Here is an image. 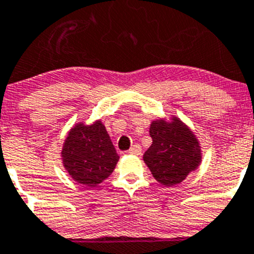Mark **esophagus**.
I'll use <instances>...</instances> for the list:
<instances>
[{
  "label": "esophagus",
  "mask_w": 254,
  "mask_h": 254,
  "mask_svg": "<svg viewBox=\"0 0 254 254\" xmlns=\"http://www.w3.org/2000/svg\"><path fill=\"white\" fill-rule=\"evenodd\" d=\"M140 151H141L140 145H136V144H135V145H132L131 148L129 149V153L135 154V155H139V154H140Z\"/></svg>",
  "instance_id": "esophagus-1"
}]
</instances>
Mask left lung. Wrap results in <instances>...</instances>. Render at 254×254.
Instances as JSON below:
<instances>
[{"label":"left lung","instance_id":"8db88e82","mask_svg":"<svg viewBox=\"0 0 254 254\" xmlns=\"http://www.w3.org/2000/svg\"><path fill=\"white\" fill-rule=\"evenodd\" d=\"M150 148L143 155L151 174L163 186L179 184L200 163V150L193 132L181 122L163 120L150 125Z\"/></svg>","mask_w":254,"mask_h":254}]
</instances>
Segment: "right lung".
Returning a JSON list of instances; mask_svg holds the SVG:
<instances>
[{"instance_id":"right-lung-1","label":"right lung","mask_w":254,"mask_h":254,"mask_svg":"<svg viewBox=\"0 0 254 254\" xmlns=\"http://www.w3.org/2000/svg\"><path fill=\"white\" fill-rule=\"evenodd\" d=\"M63 160L73 181L95 187L114 172L119 155L105 127L96 122L71 129L64 144Z\"/></svg>"}]
</instances>
